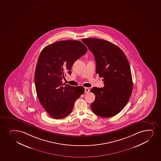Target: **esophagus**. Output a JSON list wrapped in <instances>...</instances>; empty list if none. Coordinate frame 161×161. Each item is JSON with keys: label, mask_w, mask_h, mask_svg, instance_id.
Segmentation results:
<instances>
[{"label": "esophagus", "mask_w": 161, "mask_h": 161, "mask_svg": "<svg viewBox=\"0 0 161 161\" xmlns=\"http://www.w3.org/2000/svg\"><path fill=\"white\" fill-rule=\"evenodd\" d=\"M89 91H90V89H89V88H85V92L86 93H89Z\"/></svg>", "instance_id": "1"}]
</instances>
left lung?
Returning <instances> with one entry per match:
<instances>
[{
  "label": "left lung",
  "instance_id": "obj_1",
  "mask_svg": "<svg viewBox=\"0 0 161 161\" xmlns=\"http://www.w3.org/2000/svg\"><path fill=\"white\" fill-rule=\"evenodd\" d=\"M94 55L96 73L104 78L103 88L93 87L95 99L91 103L94 113L102 117L119 113L128 102L133 83L127 57L117 46L97 38L82 40Z\"/></svg>",
  "mask_w": 161,
  "mask_h": 161
}]
</instances>
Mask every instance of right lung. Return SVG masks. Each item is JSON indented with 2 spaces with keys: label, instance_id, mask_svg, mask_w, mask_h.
<instances>
[{
  "label": "right lung",
  "instance_id": "1",
  "mask_svg": "<svg viewBox=\"0 0 161 161\" xmlns=\"http://www.w3.org/2000/svg\"><path fill=\"white\" fill-rule=\"evenodd\" d=\"M87 48L77 40H63L46 46L38 58L34 75L36 94L50 116L56 119L66 117L72 112L74 102L85 92L82 86H64L62 80L77 59Z\"/></svg>",
  "mask_w": 161,
  "mask_h": 161
}]
</instances>
